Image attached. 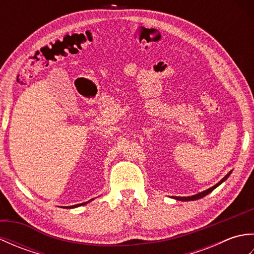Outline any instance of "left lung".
<instances>
[{
    "mask_svg": "<svg viewBox=\"0 0 254 254\" xmlns=\"http://www.w3.org/2000/svg\"><path fill=\"white\" fill-rule=\"evenodd\" d=\"M230 174H231V171H229L227 175H226L222 180H220L218 183H216V185H215L214 187H212V188H209V189H207V190H205V191H203V192H201V193H198V194H195V195H192V196H183V197H181V196H176L175 198L176 199H179V201H194V199H198V198H202V197H204L205 195H207L208 193H210L212 192L214 189H216L220 183H223L226 179H227V178L230 176Z\"/></svg>",
    "mask_w": 254,
    "mask_h": 254,
    "instance_id": "left-lung-1",
    "label": "left lung"
}]
</instances>
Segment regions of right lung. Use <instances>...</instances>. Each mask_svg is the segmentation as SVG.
<instances>
[{"label": "right lung", "mask_w": 254, "mask_h": 254, "mask_svg": "<svg viewBox=\"0 0 254 254\" xmlns=\"http://www.w3.org/2000/svg\"><path fill=\"white\" fill-rule=\"evenodd\" d=\"M85 204H87V202H85V203H82V204H76V205H72V206H66V208H74V207H77V206H80V205H85Z\"/></svg>", "instance_id": "right-lung-1"}]
</instances>
